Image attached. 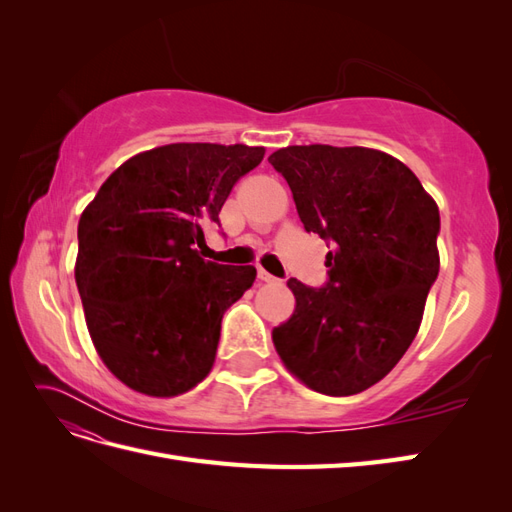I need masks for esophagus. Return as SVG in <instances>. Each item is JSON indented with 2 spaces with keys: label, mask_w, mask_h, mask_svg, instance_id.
Segmentation results:
<instances>
[{
  "label": "esophagus",
  "mask_w": 512,
  "mask_h": 512,
  "mask_svg": "<svg viewBox=\"0 0 512 512\" xmlns=\"http://www.w3.org/2000/svg\"><path fill=\"white\" fill-rule=\"evenodd\" d=\"M258 280H260V282H280L275 275L267 273L262 267H258Z\"/></svg>",
  "instance_id": "obj_1"
}]
</instances>
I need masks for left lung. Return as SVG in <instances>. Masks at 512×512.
Wrapping results in <instances>:
<instances>
[{"label": "left lung", "instance_id": "obj_1", "mask_svg": "<svg viewBox=\"0 0 512 512\" xmlns=\"http://www.w3.org/2000/svg\"><path fill=\"white\" fill-rule=\"evenodd\" d=\"M271 166L292 190L307 232L333 245L327 282L290 277L297 307L273 344L309 389L356 395L399 363L421 327L440 271V211L412 170L376 149H277Z\"/></svg>", "mask_w": 512, "mask_h": 512}]
</instances>
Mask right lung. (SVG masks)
Listing matches in <instances>:
<instances>
[{
  "mask_svg": "<svg viewBox=\"0 0 512 512\" xmlns=\"http://www.w3.org/2000/svg\"><path fill=\"white\" fill-rule=\"evenodd\" d=\"M265 149L175 143L123 162L79 220L76 286L104 365L151 397L190 391L211 371L226 309L252 265L205 260V226Z\"/></svg>",
  "mask_w": 512,
  "mask_h": 512,
  "instance_id": "add662e5",
  "label": "right lung"
}]
</instances>
